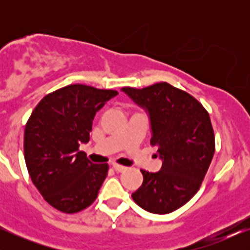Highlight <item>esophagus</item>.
<instances>
[{
    "label": "esophagus",
    "instance_id": "obj_1",
    "mask_svg": "<svg viewBox=\"0 0 250 250\" xmlns=\"http://www.w3.org/2000/svg\"><path fill=\"white\" fill-rule=\"evenodd\" d=\"M113 168L115 169L116 171H119V173H121V171H125V169H127V167H125V166H121V165H117V163H114Z\"/></svg>",
    "mask_w": 250,
    "mask_h": 250
}]
</instances>
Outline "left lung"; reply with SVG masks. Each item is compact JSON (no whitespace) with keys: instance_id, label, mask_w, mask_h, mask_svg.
I'll use <instances>...</instances> for the list:
<instances>
[{"instance_id":"1","label":"left lung","mask_w":250,"mask_h":250,"mask_svg":"<svg viewBox=\"0 0 250 250\" xmlns=\"http://www.w3.org/2000/svg\"><path fill=\"white\" fill-rule=\"evenodd\" d=\"M122 90L148 110L150 146L163 161L157 173L141 169L143 182L131 197L145 210L169 214L199 191L207 174L215 151L210 117L194 96L167 82Z\"/></svg>"}]
</instances>
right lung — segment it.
Wrapping results in <instances>:
<instances>
[{
  "instance_id": "obj_1",
  "label": "right lung",
  "mask_w": 250,
  "mask_h": 250,
  "mask_svg": "<svg viewBox=\"0 0 250 250\" xmlns=\"http://www.w3.org/2000/svg\"><path fill=\"white\" fill-rule=\"evenodd\" d=\"M113 89L69 84L45 95L24 129V160L43 199L62 213L83 210L96 200L108 163L96 165L80 151L89 141L94 116L117 95Z\"/></svg>"
}]
</instances>
